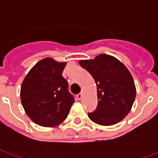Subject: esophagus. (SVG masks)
<instances>
[{
	"label": "esophagus",
	"mask_w": 158,
	"mask_h": 158,
	"mask_svg": "<svg viewBox=\"0 0 158 158\" xmlns=\"http://www.w3.org/2000/svg\"><path fill=\"white\" fill-rule=\"evenodd\" d=\"M76 97H77V99L78 100H81L83 97V94L82 93H79V94H78V95H77V96H76Z\"/></svg>",
	"instance_id": "1"
}]
</instances>
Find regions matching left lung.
Listing matches in <instances>:
<instances>
[{"mask_svg":"<svg viewBox=\"0 0 158 158\" xmlns=\"http://www.w3.org/2000/svg\"><path fill=\"white\" fill-rule=\"evenodd\" d=\"M79 64L91 74L97 86L98 106L95 112L88 113L90 120L102 126L122 121L130 112L136 96L129 69L118 59L106 54L80 60Z\"/></svg>","mask_w":158,"mask_h":158,"instance_id":"1","label":"left lung"}]
</instances>
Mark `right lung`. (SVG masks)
I'll list each match as a JSON object with an SVG mask.
<instances>
[{
    "label": "right lung",
    "instance_id": "obj_1",
    "mask_svg": "<svg viewBox=\"0 0 158 158\" xmlns=\"http://www.w3.org/2000/svg\"><path fill=\"white\" fill-rule=\"evenodd\" d=\"M66 64L45 57L29 70L23 81L21 102L26 114L38 125H59L74 102L68 81L62 75Z\"/></svg>",
    "mask_w": 158,
    "mask_h": 158
}]
</instances>
